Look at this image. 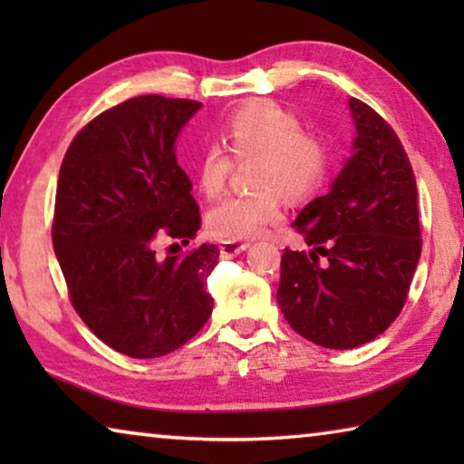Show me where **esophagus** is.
Masks as SVG:
<instances>
[{"label":"esophagus","mask_w":464,"mask_h":464,"mask_svg":"<svg viewBox=\"0 0 464 464\" xmlns=\"http://www.w3.org/2000/svg\"><path fill=\"white\" fill-rule=\"evenodd\" d=\"M249 247V243H237V241H225L221 246V257H235L239 256L241 251H246Z\"/></svg>","instance_id":"34e87169"}]
</instances>
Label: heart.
Returning a JSON list of instances; mask_svg holds the SVG:
<instances>
[{
    "instance_id": "b5f03b06",
    "label": "heart",
    "mask_w": 464,
    "mask_h": 464,
    "mask_svg": "<svg viewBox=\"0 0 464 464\" xmlns=\"http://www.w3.org/2000/svg\"><path fill=\"white\" fill-rule=\"evenodd\" d=\"M223 145L235 160L260 157L251 194H233L207 213V231L218 241H241L264 233L282 215L280 192L304 198L317 190L327 171V147L290 110L272 100H254L225 121ZM231 157L218 145H207L196 161L194 178L200 192L215 198L231 171Z\"/></svg>"
}]
</instances>
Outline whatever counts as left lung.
I'll return each mask as SVG.
<instances>
[{"mask_svg": "<svg viewBox=\"0 0 464 464\" xmlns=\"http://www.w3.org/2000/svg\"><path fill=\"white\" fill-rule=\"evenodd\" d=\"M354 155L295 229L309 251L285 249L276 293L304 340L350 350L399 317L421 256L418 186L401 140L379 112L350 100Z\"/></svg>", "mask_w": 464, "mask_h": 464, "instance_id": "8db88e82", "label": "left lung"}]
</instances>
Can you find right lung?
I'll return each mask as SVG.
<instances>
[{
    "mask_svg": "<svg viewBox=\"0 0 464 464\" xmlns=\"http://www.w3.org/2000/svg\"><path fill=\"white\" fill-rule=\"evenodd\" d=\"M184 98H130L77 132L63 157L53 247L82 321L130 358H160L213 313L207 280L218 247L202 243L161 260V237L188 246L200 229L176 139L200 110Z\"/></svg>",
    "mask_w": 464,
    "mask_h": 464,
    "instance_id": "add662e5",
    "label": "right lung"
}]
</instances>
